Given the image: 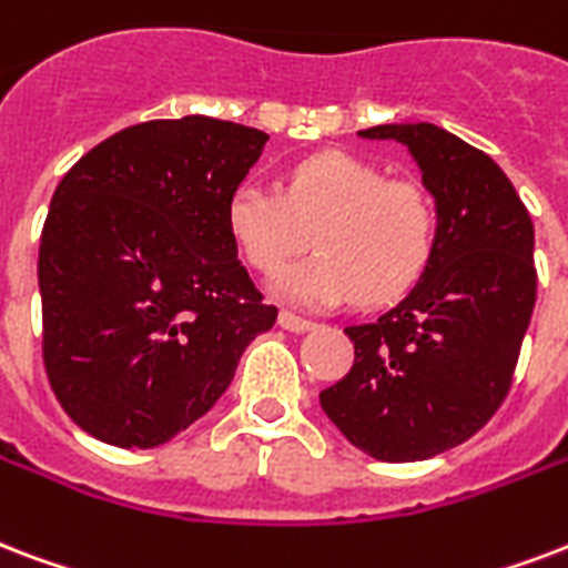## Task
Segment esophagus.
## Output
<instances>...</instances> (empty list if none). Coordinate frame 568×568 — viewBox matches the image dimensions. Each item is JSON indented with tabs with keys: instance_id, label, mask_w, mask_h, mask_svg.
Listing matches in <instances>:
<instances>
[{
	"instance_id": "obj_1",
	"label": "esophagus",
	"mask_w": 568,
	"mask_h": 568,
	"mask_svg": "<svg viewBox=\"0 0 568 568\" xmlns=\"http://www.w3.org/2000/svg\"><path fill=\"white\" fill-rule=\"evenodd\" d=\"M280 327L292 333H306V331H313L315 324L310 322V318H301V315H294V313H280Z\"/></svg>"
}]
</instances>
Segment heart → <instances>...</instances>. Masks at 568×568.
<instances>
[{
	"instance_id": "1",
	"label": "heart",
	"mask_w": 568,
	"mask_h": 568,
	"mask_svg": "<svg viewBox=\"0 0 568 568\" xmlns=\"http://www.w3.org/2000/svg\"><path fill=\"white\" fill-rule=\"evenodd\" d=\"M229 235L246 265L276 274L310 246L313 258L274 280V294L301 306L389 303L426 271L435 246V205L410 181H387L348 154H315L288 169L283 193L258 181L232 190Z\"/></svg>"
}]
</instances>
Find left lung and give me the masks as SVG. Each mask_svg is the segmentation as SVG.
<instances>
[{"label": "left lung", "mask_w": 568, "mask_h": 568, "mask_svg": "<svg viewBox=\"0 0 568 568\" xmlns=\"http://www.w3.org/2000/svg\"><path fill=\"white\" fill-rule=\"evenodd\" d=\"M357 136L408 149L435 199V246L393 310L345 327L354 366L318 402L366 456L423 462L465 444L509 393L536 303L534 223L504 169L438 124Z\"/></svg>", "instance_id": "obj_1"}]
</instances>
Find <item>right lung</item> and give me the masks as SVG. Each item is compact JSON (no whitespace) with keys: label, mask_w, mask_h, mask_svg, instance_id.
<instances>
[{"label":"right lung","mask_w":568,"mask_h":568,"mask_svg":"<svg viewBox=\"0 0 568 568\" xmlns=\"http://www.w3.org/2000/svg\"><path fill=\"white\" fill-rule=\"evenodd\" d=\"M265 145L267 133L235 121H145L94 145L55 187L38 253L43 366L92 438L169 444L274 327L226 226L229 196Z\"/></svg>","instance_id":"right-lung-1"}]
</instances>
